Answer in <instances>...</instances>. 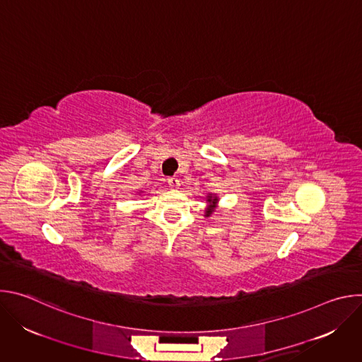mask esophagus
<instances>
[{"label":"esophagus","mask_w":362,"mask_h":362,"mask_svg":"<svg viewBox=\"0 0 362 362\" xmlns=\"http://www.w3.org/2000/svg\"><path fill=\"white\" fill-rule=\"evenodd\" d=\"M168 183H169V187L170 189H173V190H176V189H179L180 187V180L177 179V177H169L168 179Z\"/></svg>","instance_id":"1"}]
</instances>
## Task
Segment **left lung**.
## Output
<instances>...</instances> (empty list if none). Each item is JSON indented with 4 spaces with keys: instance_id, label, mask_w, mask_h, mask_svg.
<instances>
[{
    "instance_id": "obj_1",
    "label": "left lung",
    "mask_w": 362,
    "mask_h": 362,
    "mask_svg": "<svg viewBox=\"0 0 362 362\" xmlns=\"http://www.w3.org/2000/svg\"><path fill=\"white\" fill-rule=\"evenodd\" d=\"M206 203H208V208L204 209V218H209L218 208V203H219V197L214 193H209L206 196Z\"/></svg>"
}]
</instances>
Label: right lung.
Returning a JSON list of instances; mask_svg holds the SVG:
<instances>
[{
  "label": "right lung",
  "mask_w": 362,
  "mask_h": 362,
  "mask_svg": "<svg viewBox=\"0 0 362 362\" xmlns=\"http://www.w3.org/2000/svg\"><path fill=\"white\" fill-rule=\"evenodd\" d=\"M140 193H141V192H140Z\"/></svg>",
  "instance_id": "right-lung-1"
}]
</instances>
